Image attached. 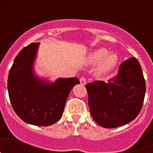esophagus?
Here are the masks:
<instances>
[{
  "mask_svg": "<svg viewBox=\"0 0 153 153\" xmlns=\"http://www.w3.org/2000/svg\"><path fill=\"white\" fill-rule=\"evenodd\" d=\"M79 81H80L81 85H85L86 83V79L84 76H82V77H80V79H79Z\"/></svg>",
  "mask_w": 153,
  "mask_h": 153,
  "instance_id": "esophagus-1",
  "label": "esophagus"
}]
</instances>
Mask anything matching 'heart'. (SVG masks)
Here are the masks:
<instances>
[{"mask_svg":"<svg viewBox=\"0 0 153 153\" xmlns=\"http://www.w3.org/2000/svg\"><path fill=\"white\" fill-rule=\"evenodd\" d=\"M86 60L89 64L91 65H95L100 62L98 68L99 72L100 74H105L109 72L116 67L118 63L119 57L118 55L115 53L109 54V51L106 49L99 48L90 53Z\"/></svg>","mask_w":153,"mask_h":153,"instance_id":"obj_1","label":"heart"}]
</instances>
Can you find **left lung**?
Masks as SVG:
<instances>
[{
  "mask_svg": "<svg viewBox=\"0 0 153 153\" xmlns=\"http://www.w3.org/2000/svg\"><path fill=\"white\" fill-rule=\"evenodd\" d=\"M86 88L94 121L105 128H116L129 123L140 113L146 81L139 61L131 57L120 64L117 76L109 83L97 80Z\"/></svg>",
  "mask_w": 153,
  "mask_h": 153,
  "instance_id": "8db88e82",
  "label": "left lung"
}]
</instances>
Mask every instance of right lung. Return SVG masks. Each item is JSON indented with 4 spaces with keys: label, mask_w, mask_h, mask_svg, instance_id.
I'll return each mask as SVG.
<instances>
[{
    "label": "right lung",
    "mask_w": 153,
    "mask_h": 153,
    "mask_svg": "<svg viewBox=\"0 0 153 153\" xmlns=\"http://www.w3.org/2000/svg\"><path fill=\"white\" fill-rule=\"evenodd\" d=\"M40 43H32L21 50L9 72L7 89L10 103L23 121L47 126L61 118L71 89L78 78L58 79L46 83L33 74V63Z\"/></svg>",
    "instance_id": "right-lung-1"
}]
</instances>
